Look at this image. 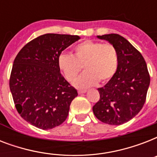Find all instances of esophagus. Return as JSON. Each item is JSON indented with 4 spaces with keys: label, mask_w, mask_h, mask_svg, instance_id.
<instances>
[{
    "label": "esophagus",
    "mask_w": 157,
    "mask_h": 157,
    "mask_svg": "<svg viewBox=\"0 0 157 157\" xmlns=\"http://www.w3.org/2000/svg\"><path fill=\"white\" fill-rule=\"evenodd\" d=\"M86 92V90H78V93L80 94H85Z\"/></svg>",
    "instance_id": "34e87169"
}]
</instances>
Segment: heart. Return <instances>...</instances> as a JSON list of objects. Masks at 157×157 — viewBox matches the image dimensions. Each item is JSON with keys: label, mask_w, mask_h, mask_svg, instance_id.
<instances>
[{"label": "heart", "mask_w": 157, "mask_h": 157, "mask_svg": "<svg viewBox=\"0 0 157 157\" xmlns=\"http://www.w3.org/2000/svg\"><path fill=\"white\" fill-rule=\"evenodd\" d=\"M58 66L68 81H73L82 66L86 71L76 79L77 87H90L98 81L106 83L113 77L118 67V54L114 45L94 40H85L74 48V54L62 53Z\"/></svg>", "instance_id": "heart-1"}]
</instances>
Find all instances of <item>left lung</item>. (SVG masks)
Segmentation results:
<instances>
[{
	"label": "left lung",
	"instance_id": "obj_1",
	"mask_svg": "<svg viewBox=\"0 0 157 157\" xmlns=\"http://www.w3.org/2000/svg\"><path fill=\"white\" fill-rule=\"evenodd\" d=\"M116 47L118 67L111 80L98 90L99 100L94 114L105 124L119 125L134 118L144 107L150 85L144 57L128 40L118 34L98 36Z\"/></svg>",
	"mask_w": 157,
	"mask_h": 157
}]
</instances>
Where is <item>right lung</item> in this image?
Returning a JSON list of instances; mask_svg holds the SVG:
<instances>
[{"label":"right lung","mask_w":157,"mask_h":157,"mask_svg":"<svg viewBox=\"0 0 157 157\" xmlns=\"http://www.w3.org/2000/svg\"><path fill=\"white\" fill-rule=\"evenodd\" d=\"M79 39L78 36L54 33L40 36L24 45L13 61L10 89L16 109L39 129L60 125L78 95L60 73L58 57Z\"/></svg>","instance_id":"right-lung-1"}]
</instances>
